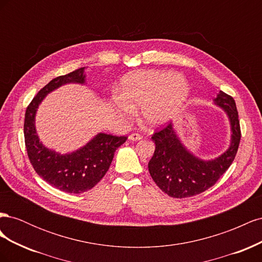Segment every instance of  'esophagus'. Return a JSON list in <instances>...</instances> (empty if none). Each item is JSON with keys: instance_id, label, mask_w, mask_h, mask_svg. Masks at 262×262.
<instances>
[{"instance_id": "esophagus-1", "label": "esophagus", "mask_w": 262, "mask_h": 262, "mask_svg": "<svg viewBox=\"0 0 262 262\" xmlns=\"http://www.w3.org/2000/svg\"><path fill=\"white\" fill-rule=\"evenodd\" d=\"M141 139H142V137L140 136V134H138V133H132L131 136H129V140L130 141H139Z\"/></svg>"}]
</instances>
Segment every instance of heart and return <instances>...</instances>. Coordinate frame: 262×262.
<instances>
[{
  "mask_svg": "<svg viewBox=\"0 0 262 262\" xmlns=\"http://www.w3.org/2000/svg\"><path fill=\"white\" fill-rule=\"evenodd\" d=\"M188 95L189 84L181 74L139 71L123 78L119 96L114 97V106L123 119L131 117L134 109L141 108L142 120L154 128L175 117Z\"/></svg>",
  "mask_w": 262,
  "mask_h": 262,
  "instance_id": "obj_1",
  "label": "heart"
}]
</instances>
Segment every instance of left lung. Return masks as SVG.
Returning a JSON list of instances; mask_svg holds the SVG:
<instances>
[{
    "label": "left lung",
    "instance_id": "left-lung-1",
    "mask_svg": "<svg viewBox=\"0 0 262 262\" xmlns=\"http://www.w3.org/2000/svg\"><path fill=\"white\" fill-rule=\"evenodd\" d=\"M214 101L227 114L232 130L231 145L215 160L202 161L190 153L181 144L171 123L152 136L155 150L148 162V170L158 188L171 198L182 199L204 192L215 185L236 156L242 133L235 100L221 91Z\"/></svg>",
    "mask_w": 262,
    "mask_h": 262
}]
</instances>
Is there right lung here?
I'll return each mask as SVG.
<instances>
[{"mask_svg": "<svg viewBox=\"0 0 262 262\" xmlns=\"http://www.w3.org/2000/svg\"><path fill=\"white\" fill-rule=\"evenodd\" d=\"M84 68L53 78L30 101L24 122V137L28 158L36 172L52 187L68 193H82L96 186L106 175L116 149L126 137L98 133L85 146L73 153L61 155L45 147L36 133L35 116L47 94L69 83H85Z\"/></svg>", "mask_w": 262, "mask_h": 262, "instance_id": "right-lung-1", "label": "right lung"}]
</instances>
